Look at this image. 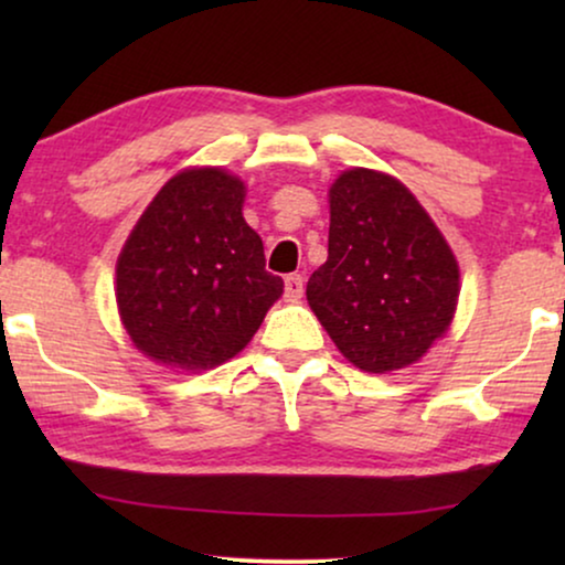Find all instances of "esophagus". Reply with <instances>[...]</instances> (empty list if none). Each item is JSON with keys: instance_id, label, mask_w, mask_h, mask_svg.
Returning <instances> with one entry per match:
<instances>
[{"instance_id": "esophagus-1", "label": "esophagus", "mask_w": 565, "mask_h": 565, "mask_svg": "<svg viewBox=\"0 0 565 565\" xmlns=\"http://www.w3.org/2000/svg\"><path fill=\"white\" fill-rule=\"evenodd\" d=\"M285 296H288V300H298L303 296V277L300 275L285 277Z\"/></svg>"}]
</instances>
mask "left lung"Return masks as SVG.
<instances>
[{
    "mask_svg": "<svg viewBox=\"0 0 565 565\" xmlns=\"http://www.w3.org/2000/svg\"><path fill=\"white\" fill-rule=\"evenodd\" d=\"M329 257L306 298L337 350L365 373L414 365L450 329L458 259L406 184L347 169L329 190Z\"/></svg>",
    "mask_w": 565,
    "mask_h": 565,
    "instance_id": "left-lung-1",
    "label": "left lung"
}]
</instances>
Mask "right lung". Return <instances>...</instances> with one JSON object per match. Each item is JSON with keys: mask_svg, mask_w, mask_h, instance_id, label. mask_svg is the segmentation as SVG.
I'll list each match as a JSON object with an SVG mask.
<instances>
[{"mask_svg": "<svg viewBox=\"0 0 565 565\" xmlns=\"http://www.w3.org/2000/svg\"><path fill=\"white\" fill-rule=\"evenodd\" d=\"M246 188L218 167L174 174L130 231L115 300L130 342L177 370H207L244 350L282 296L244 221Z\"/></svg>", "mask_w": 565, "mask_h": 565, "instance_id": "obj_1", "label": "right lung"}]
</instances>
